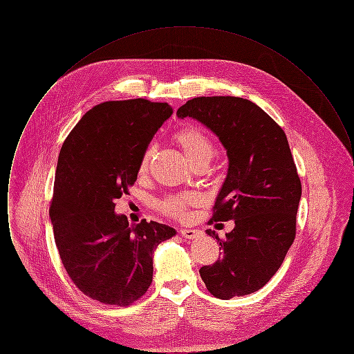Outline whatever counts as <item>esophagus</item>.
I'll use <instances>...</instances> for the list:
<instances>
[{"label": "esophagus", "mask_w": 354, "mask_h": 354, "mask_svg": "<svg viewBox=\"0 0 354 354\" xmlns=\"http://www.w3.org/2000/svg\"><path fill=\"white\" fill-rule=\"evenodd\" d=\"M179 235L183 236L185 239H195L201 235V232L198 230H187V228H182L179 230Z\"/></svg>", "instance_id": "1"}]
</instances>
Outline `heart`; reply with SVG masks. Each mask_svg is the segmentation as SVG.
Masks as SVG:
<instances>
[{"label":"heart","mask_w":354,"mask_h":354,"mask_svg":"<svg viewBox=\"0 0 354 354\" xmlns=\"http://www.w3.org/2000/svg\"><path fill=\"white\" fill-rule=\"evenodd\" d=\"M174 138H175L176 143L179 145V147L185 152V156L188 158V160L191 162L192 166H195L198 163H208L215 151L212 140L199 127H195V126L182 127ZM152 155H153V147L149 146L146 149V151L143 152L140 163H139L140 174H145L149 169ZM198 202H199V196L192 192L182 194V195H174V196H169L167 199L159 203V209L165 215L178 219V218L185 216L188 207H191Z\"/></svg>","instance_id":"1"}]
</instances>
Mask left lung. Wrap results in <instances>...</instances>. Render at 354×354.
Wrapping results in <instances>:
<instances>
[{"label":"left lung","instance_id":"left-lung-1","mask_svg":"<svg viewBox=\"0 0 354 354\" xmlns=\"http://www.w3.org/2000/svg\"><path fill=\"white\" fill-rule=\"evenodd\" d=\"M219 136L230 159L214 205L215 221L235 220L220 239L219 259L201 268L211 295L228 300L266 286L296 237L301 182L284 130L257 104L239 97H198L178 109Z\"/></svg>","mask_w":354,"mask_h":354}]
</instances>
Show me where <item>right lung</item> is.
Segmentation results:
<instances>
[{"instance_id":"obj_1","label":"right lung","mask_w":354,"mask_h":354,"mask_svg":"<svg viewBox=\"0 0 354 354\" xmlns=\"http://www.w3.org/2000/svg\"><path fill=\"white\" fill-rule=\"evenodd\" d=\"M171 114L167 102H103L84 114L59 151L49 209L55 245L71 281L100 303L139 300L151 286L153 250L176 234L146 219L130 227L114 212Z\"/></svg>"}]
</instances>
